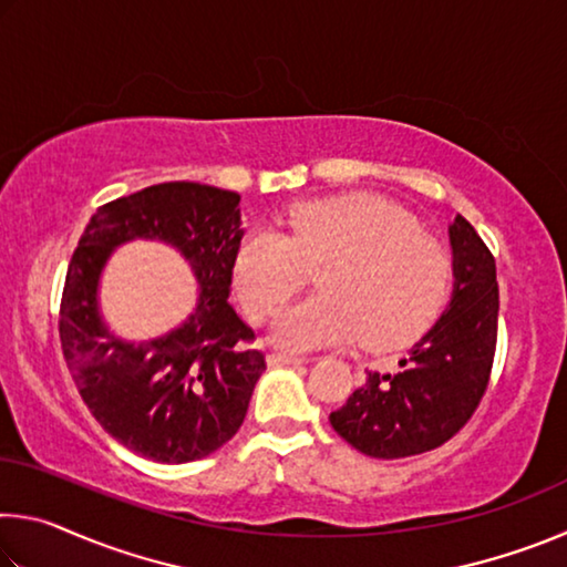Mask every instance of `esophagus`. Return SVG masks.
I'll return each instance as SVG.
<instances>
[{
    "label": "esophagus",
    "mask_w": 567,
    "mask_h": 567,
    "mask_svg": "<svg viewBox=\"0 0 567 567\" xmlns=\"http://www.w3.org/2000/svg\"><path fill=\"white\" fill-rule=\"evenodd\" d=\"M267 362L270 364H302L305 358H300V354H287V352H272L270 358H267Z\"/></svg>",
    "instance_id": "esophagus-1"
}]
</instances>
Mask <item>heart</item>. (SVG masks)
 Returning <instances> with one entry per match:
<instances>
[{
	"mask_svg": "<svg viewBox=\"0 0 567 567\" xmlns=\"http://www.w3.org/2000/svg\"><path fill=\"white\" fill-rule=\"evenodd\" d=\"M285 223L287 235L255 229L235 255L237 295L255 320L270 318L320 270L322 292L277 315L280 348L360 338L364 348L390 350L437 318L453 260L405 209L360 192L297 205Z\"/></svg>",
	"mask_w": 567,
	"mask_h": 567,
	"instance_id": "heart-1",
	"label": "heart"
}]
</instances>
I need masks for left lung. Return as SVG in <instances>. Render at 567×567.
Listing matches in <instances>:
<instances>
[{"instance_id": "1", "label": "left lung", "mask_w": 567, "mask_h": 567, "mask_svg": "<svg viewBox=\"0 0 567 567\" xmlns=\"http://www.w3.org/2000/svg\"><path fill=\"white\" fill-rule=\"evenodd\" d=\"M453 297L395 372H368L330 425L354 450L398 460L447 443L473 417L497 342L495 257L463 215L450 225Z\"/></svg>"}]
</instances>
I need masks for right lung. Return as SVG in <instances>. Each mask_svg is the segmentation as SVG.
Instances as JSON below:
<instances>
[{"label": "right lung", "instance_id": "1", "mask_svg": "<svg viewBox=\"0 0 567 567\" xmlns=\"http://www.w3.org/2000/svg\"><path fill=\"white\" fill-rule=\"evenodd\" d=\"M239 195L197 182H162L112 199L92 215L66 270L60 340L84 405L107 433L155 463H192L233 437L247 415L265 354L229 305ZM157 238L198 277V307L162 339L132 343L99 312L103 265L120 244Z\"/></svg>", "mask_w": 567, "mask_h": 567}]
</instances>
